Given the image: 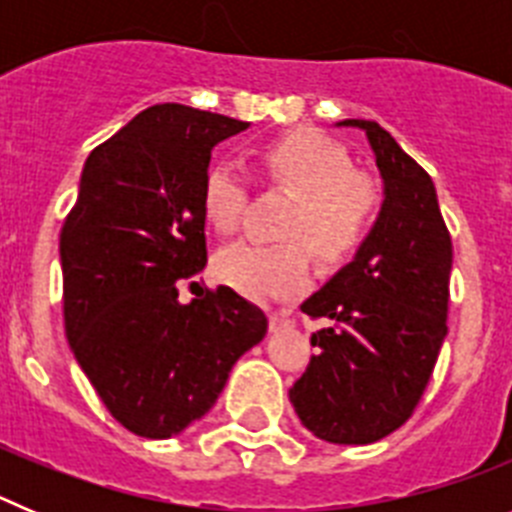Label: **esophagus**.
<instances>
[{
  "label": "esophagus",
  "mask_w": 512,
  "mask_h": 512,
  "mask_svg": "<svg viewBox=\"0 0 512 512\" xmlns=\"http://www.w3.org/2000/svg\"><path fill=\"white\" fill-rule=\"evenodd\" d=\"M292 323V318H289V312L287 310H277V312H271L269 315V328L271 330H279L284 328V325Z\"/></svg>",
  "instance_id": "1"
}]
</instances>
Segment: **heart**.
I'll use <instances>...</instances> for the list:
<instances>
[{
    "label": "heart",
    "instance_id": "b5f03b06",
    "mask_svg": "<svg viewBox=\"0 0 512 512\" xmlns=\"http://www.w3.org/2000/svg\"><path fill=\"white\" fill-rule=\"evenodd\" d=\"M264 187L292 194L279 225L282 243H230L215 256V277L253 300H282L305 292L312 279L310 251L323 264H343L359 251L377 223L382 192L356 171L346 148L318 130H292L256 153ZM248 200L243 171L217 161L202 176L200 207L217 233L241 225Z\"/></svg>",
    "mask_w": 512,
    "mask_h": 512
}]
</instances>
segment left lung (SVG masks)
Instances as JSON below:
<instances>
[{
	"mask_svg": "<svg viewBox=\"0 0 512 512\" xmlns=\"http://www.w3.org/2000/svg\"><path fill=\"white\" fill-rule=\"evenodd\" d=\"M366 130L384 205L356 261L302 302L315 356L289 387L302 425L330 443H374L418 408L446 338L451 233L428 171L374 120Z\"/></svg>",
	"mask_w": 512,
	"mask_h": 512,
	"instance_id": "8db88e82",
	"label": "left lung"
}]
</instances>
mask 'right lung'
I'll list each match as a JSON object with an SVG mask.
<instances>
[{
	"label": "right lung",
	"mask_w": 512,
	"mask_h": 512,
	"mask_svg": "<svg viewBox=\"0 0 512 512\" xmlns=\"http://www.w3.org/2000/svg\"><path fill=\"white\" fill-rule=\"evenodd\" d=\"M248 122L153 104L99 143L63 220V325L104 408L130 433L169 438L202 418L233 364L266 336L230 287L189 305L176 284L207 264L202 176L217 140Z\"/></svg>",
	"instance_id": "obj_1"
}]
</instances>
